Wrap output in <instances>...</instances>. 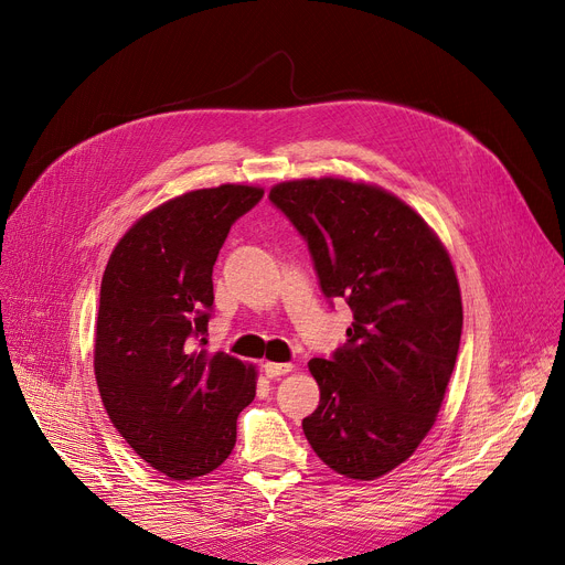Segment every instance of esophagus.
Returning <instances> with one entry per match:
<instances>
[{
	"mask_svg": "<svg viewBox=\"0 0 565 565\" xmlns=\"http://www.w3.org/2000/svg\"><path fill=\"white\" fill-rule=\"evenodd\" d=\"M263 371H265V375L267 377H281V375H286V373H290L292 371V364H277V362H265L263 364Z\"/></svg>",
	"mask_w": 565,
	"mask_h": 565,
	"instance_id": "1",
	"label": "esophagus"
}]
</instances>
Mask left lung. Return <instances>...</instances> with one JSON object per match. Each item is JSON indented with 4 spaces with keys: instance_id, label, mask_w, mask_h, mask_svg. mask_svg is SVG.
<instances>
[{
    "instance_id": "1",
    "label": "left lung",
    "mask_w": 565,
    "mask_h": 565,
    "mask_svg": "<svg viewBox=\"0 0 565 565\" xmlns=\"http://www.w3.org/2000/svg\"><path fill=\"white\" fill-rule=\"evenodd\" d=\"M270 201L305 237L324 298L354 318L332 358L309 362L320 403L302 430L324 465L373 481L417 451L451 380L462 334L451 258L373 185L307 178L275 185Z\"/></svg>"
}]
</instances>
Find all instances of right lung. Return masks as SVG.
Returning a JSON list of instances; mask_svg holds the SVG:
<instances>
[{
    "label": "right lung",
    "mask_w": 565,
    "mask_h": 565,
    "mask_svg": "<svg viewBox=\"0 0 565 565\" xmlns=\"http://www.w3.org/2000/svg\"><path fill=\"white\" fill-rule=\"evenodd\" d=\"M260 188L220 185L143 215L109 256L100 284L94 369L103 405L130 449L175 481L217 469L256 396V373L203 350L213 265Z\"/></svg>",
    "instance_id": "right-lung-1"
}]
</instances>
